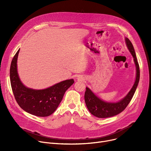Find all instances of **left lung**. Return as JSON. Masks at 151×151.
<instances>
[{"label": "left lung", "mask_w": 151, "mask_h": 151, "mask_svg": "<svg viewBox=\"0 0 151 151\" xmlns=\"http://www.w3.org/2000/svg\"><path fill=\"white\" fill-rule=\"evenodd\" d=\"M125 44L133 58L136 67V78L134 84L129 93L121 100L117 102H108L98 97L89 88H86L84 100L87 108L93 116L99 118H106L116 116L121 113L127 106L136 91L139 81V67L135 51L130 40L125 38Z\"/></svg>", "instance_id": "obj_1"}]
</instances>
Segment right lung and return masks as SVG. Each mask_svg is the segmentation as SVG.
<instances>
[{"label":"right lung","mask_w":151,"mask_h":151,"mask_svg":"<svg viewBox=\"0 0 151 151\" xmlns=\"http://www.w3.org/2000/svg\"><path fill=\"white\" fill-rule=\"evenodd\" d=\"M19 49L14 55L10 70V83L14 98L19 106L28 113L38 117L52 114L61 102L63 95L74 83L70 79L44 89H33L24 85L18 75L17 60Z\"/></svg>","instance_id":"1"}]
</instances>
